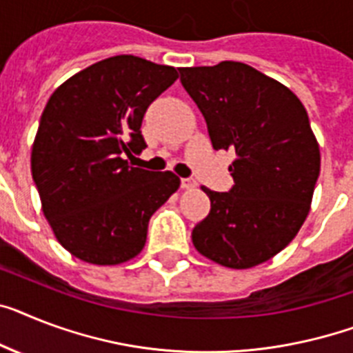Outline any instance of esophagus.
<instances>
[{"label":"esophagus","mask_w":353,"mask_h":353,"mask_svg":"<svg viewBox=\"0 0 353 353\" xmlns=\"http://www.w3.org/2000/svg\"><path fill=\"white\" fill-rule=\"evenodd\" d=\"M182 189H194L196 188V180L194 179H182Z\"/></svg>","instance_id":"1"}]
</instances>
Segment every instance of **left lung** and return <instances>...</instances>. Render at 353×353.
Masks as SVG:
<instances>
[{"instance_id": "8db88e82", "label": "left lung", "mask_w": 353, "mask_h": 353, "mask_svg": "<svg viewBox=\"0 0 353 353\" xmlns=\"http://www.w3.org/2000/svg\"><path fill=\"white\" fill-rule=\"evenodd\" d=\"M180 83L208 122L214 150H234L229 193L202 188L211 211L193 229L202 256L250 269L301 229L321 155L305 106L287 86L245 63L180 68Z\"/></svg>"}]
</instances>
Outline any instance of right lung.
Masks as SVG:
<instances>
[{
    "instance_id": "right-lung-1",
    "label": "right lung",
    "mask_w": 353,
    "mask_h": 353,
    "mask_svg": "<svg viewBox=\"0 0 353 353\" xmlns=\"http://www.w3.org/2000/svg\"><path fill=\"white\" fill-rule=\"evenodd\" d=\"M173 66L115 55L72 75L48 99L32 145V179L61 245L93 265L144 249L151 214L180 188L171 171L131 168L142 119L176 81Z\"/></svg>"
}]
</instances>
